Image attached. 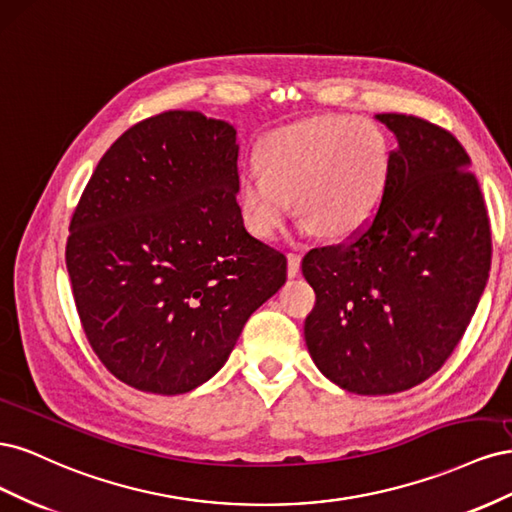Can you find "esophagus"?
Returning <instances> with one entry per match:
<instances>
[{
    "mask_svg": "<svg viewBox=\"0 0 512 512\" xmlns=\"http://www.w3.org/2000/svg\"><path fill=\"white\" fill-rule=\"evenodd\" d=\"M299 271H301V254L290 252L288 254V275L294 277V275H299Z\"/></svg>",
    "mask_w": 512,
    "mask_h": 512,
    "instance_id": "1",
    "label": "esophagus"
}]
</instances>
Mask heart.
<instances>
[{"instance_id":"obj_1","label":"heart","mask_w":512,"mask_h":512,"mask_svg":"<svg viewBox=\"0 0 512 512\" xmlns=\"http://www.w3.org/2000/svg\"><path fill=\"white\" fill-rule=\"evenodd\" d=\"M391 181V147L374 121L316 115L273 130L258 149V168L243 170L237 188L241 220L256 237L273 239L294 213L303 228L346 239L380 211Z\"/></svg>"}]
</instances>
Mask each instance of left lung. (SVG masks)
Masks as SVG:
<instances>
[{"label":"left lung","instance_id":"obj_1","mask_svg":"<svg viewBox=\"0 0 512 512\" xmlns=\"http://www.w3.org/2000/svg\"><path fill=\"white\" fill-rule=\"evenodd\" d=\"M376 119L397 138L380 211L348 243L309 250L301 265L316 292L307 350L356 395L401 393L436 374L491 269L489 215L466 149L421 117Z\"/></svg>","mask_w":512,"mask_h":512}]
</instances>
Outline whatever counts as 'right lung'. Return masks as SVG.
Returning <instances> with one entry per match:
<instances>
[{
    "instance_id": "obj_1",
    "label": "right lung",
    "mask_w": 512,
    "mask_h": 512,
    "mask_svg": "<svg viewBox=\"0 0 512 512\" xmlns=\"http://www.w3.org/2000/svg\"><path fill=\"white\" fill-rule=\"evenodd\" d=\"M237 130L198 111L136 123L74 209L66 267L102 365L138 391L181 395L218 374L286 256L245 230Z\"/></svg>"
}]
</instances>
